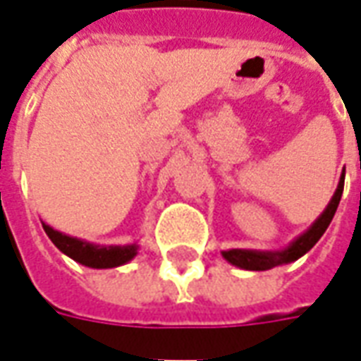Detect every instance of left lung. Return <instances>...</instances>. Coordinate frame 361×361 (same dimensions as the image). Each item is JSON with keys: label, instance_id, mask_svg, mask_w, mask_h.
<instances>
[{"label": "left lung", "instance_id": "8db88e82", "mask_svg": "<svg viewBox=\"0 0 361 361\" xmlns=\"http://www.w3.org/2000/svg\"><path fill=\"white\" fill-rule=\"evenodd\" d=\"M342 189H344V172L341 176V181H338V188L334 191L331 203L326 204V209L323 211V214L319 216L307 232H303L300 238H295L294 242L290 243L288 247L280 251H255V250H228L222 251V257L226 259L228 263L240 267V269H245V271H269L272 267L286 265V263H292L295 259H300L302 255H305L307 251L315 245V243L321 240V235L325 234V230L331 224L334 212L338 209V203H341Z\"/></svg>", "mask_w": 361, "mask_h": 361}]
</instances>
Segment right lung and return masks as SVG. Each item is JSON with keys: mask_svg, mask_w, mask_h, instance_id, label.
<instances>
[{"mask_svg": "<svg viewBox=\"0 0 361 361\" xmlns=\"http://www.w3.org/2000/svg\"><path fill=\"white\" fill-rule=\"evenodd\" d=\"M42 226L44 232L48 234V238L61 253H66L67 257H71L85 267H90V269H111V267L126 265L137 255V247H139L135 243L131 245H96V243L73 238V235L61 234L44 222Z\"/></svg>", "mask_w": 361, "mask_h": 361, "instance_id": "obj_1", "label": "right lung"}]
</instances>
